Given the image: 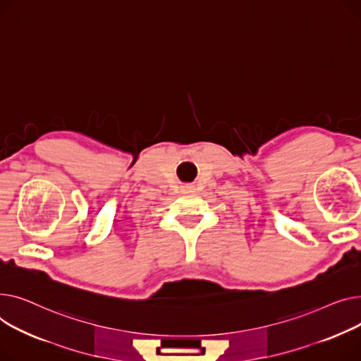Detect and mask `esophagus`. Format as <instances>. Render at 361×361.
<instances>
[{
    "mask_svg": "<svg viewBox=\"0 0 361 361\" xmlns=\"http://www.w3.org/2000/svg\"><path fill=\"white\" fill-rule=\"evenodd\" d=\"M183 188H185V189H189V188H190V186H189V185H185V186H183Z\"/></svg>",
    "mask_w": 361,
    "mask_h": 361,
    "instance_id": "34e87169",
    "label": "esophagus"
}]
</instances>
